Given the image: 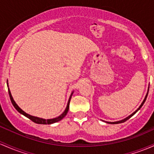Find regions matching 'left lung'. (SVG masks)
I'll return each mask as SVG.
<instances>
[{"label":"left lung","instance_id":"obj_1","mask_svg":"<svg viewBox=\"0 0 154 154\" xmlns=\"http://www.w3.org/2000/svg\"><path fill=\"white\" fill-rule=\"evenodd\" d=\"M148 90H149V89H148ZM148 92L147 93V94H146V97H145V99H144V100H143V103H142V104H141V105L140 106V107L138 108V109H137V110L135 111V112H133L132 114H131V115H130V116H129V117H127V118H125V119L122 120V121H116V122H107V123H109V124H121V123H124V122H125V121H127V120H128V119H129L130 118H131V117H132V116H134V115L135 114V113H136L137 112V111L139 110V109H140V108L142 107V106L143 105V104H144L145 102H146V98H147V96H148Z\"/></svg>","mask_w":154,"mask_h":154}]
</instances>
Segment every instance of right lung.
<instances>
[{
  "mask_svg": "<svg viewBox=\"0 0 154 154\" xmlns=\"http://www.w3.org/2000/svg\"><path fill=\"white\" fill-rule=\"evenodd\" d=\"M8 86V85H7ZM8 94H9V97H10V99H11V102L12 103L13 106H14L15 109H17V110L20 113H21V114H23V116H25V117L28 118L30 120H31L32 121H33L34 123H36V124H53V123H55V122H58V121H60L61 119H63V118L65 117L66 116L67 112H68L69 111V103H70V100H71V98H72V94H71V96L70 98H69V102H68V104H67V106H66V108L65 111L62 113L61 115H60V116H58V117L55 118H53V119H47V120H45V119H42V118H37V117H34V116H30V115L27 114L26 112H25L24 111L22 110L20 108L18 107L17 104L15 103V102L14 101V99H13L12 96H11V92H10L9 89H8Z\"/></svg>",
  "mask_w": 154,
  "mask_h": 154,
  "instance_id": "right-lung-1",
  "label": "right lung"
}]
</instances>
